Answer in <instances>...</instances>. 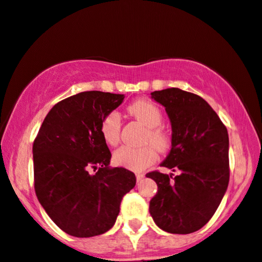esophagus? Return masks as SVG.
Listing matches in <instances>:
<instances>
[{
  "label": "esophagus",
  "instance_id": "obj_1",
  "mask_svg": "<svg viewBox=\"0 0 262 262\" xmlns=\"http://www.w3.org/2000/svg\"><path fill=\"white\" fill-rule=\"evenodd\" d=\"M144 177H145L144 173H137V181H138V182H141V181H143Z\"/></svg>",
  "mask_w": 262,
  "mask_h": 262
}]
</instances>
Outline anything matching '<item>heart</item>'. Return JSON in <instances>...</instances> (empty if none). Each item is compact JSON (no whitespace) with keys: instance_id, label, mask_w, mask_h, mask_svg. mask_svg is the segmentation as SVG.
I'll return each instance as SVG.
<instances>
[{"instance_id":"b5f03b06","label":"heart","mask_w":262,"mask_h":262,"mask_svg":"<svg viewBox=\"0 0 262 262\" xmlns=\"http://www.w3.org/2000/svg\"><path fill=\"white\" fill-rule=\"evenodd\" d=\"M128 111L147 128L145 143H150L159 151H165L168 147V138L165 132L159 128L162 122V113L155 103L146 100H139L132 103L128 107ZM100 132L107 145L113 146L118 143L121 134V118L117 112L107 113L101 121ZM153 148L149 145L141 147L124 145L115 151L113 161L116 165L132 171H143L156 161V151Z\"/></svg>"}]
</instances>
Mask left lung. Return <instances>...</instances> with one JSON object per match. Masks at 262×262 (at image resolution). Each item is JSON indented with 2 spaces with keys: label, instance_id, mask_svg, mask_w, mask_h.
<instances>
[{
  "label": "left lung",
  "instance_id": "obj_1",
  "mask_svg": "<svg viewBox=\"0 0 262 262\" xmlns=\"http://www.w3.org/2000/svg\"><path fill=\"white\" fill-rule=\"evenodd\" d=\"M172 127L171 150L162 167L178 172H150L157 184L150 215L162 231L189 234L210 221L229 182L228 132L203 97L178 88L154 91Z\"/></svg>",
  "mask_w": 262,
  "mask_h": 262
}]
</instances>
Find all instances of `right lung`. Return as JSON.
Wrapping results in <instances>:
<instances>
[{"label": "right lung", "instance_id": "1", "mask_svg": "<svg viewBox=\"0 0 262 262\" xmlns=\"http://www.w3.org/2000/svg\"><path fill=\"white\" fill-rule=\"evenodd\" d=\"M122 94L84 91L50 110L33 145L35 193L50 219L78 238L103 234L115 225L122 198L135 187L133 172L111 167L101 121Z\"/></svg>", "mask_w": 262, "mask_h": 262}]
</instances>
